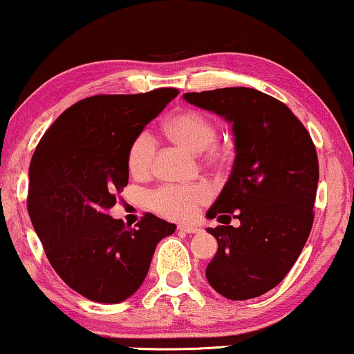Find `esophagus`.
<instances>
[{"instance_id":"esophagus-1","label":"esophagus","mask_w":354,"mask_h":354,"mask_svg":"<svg viewBox=\"0 0 354 354\" xmlns=\"http://www.w3.org/2000/svg\"><path fill=\"white\" fill-rule=\"evenodd\" d=\"M178 230L186 232V234H198L201 229H198V227H194V225H186V223H180V225H178Z\"/></svg>"}]
</instances>
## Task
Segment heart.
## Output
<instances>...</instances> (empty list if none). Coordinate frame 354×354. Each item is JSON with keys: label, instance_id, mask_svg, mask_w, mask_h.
I'll return each instance as SVG.
<instances>
[{"label": "heart", "instance_id": "b5f03b06", "mask_svg": "<svg viewBox=\"0 0 354 354\" xmlns=\"http://www.w3.org/2000/svg\"><path fill=\"white\" fill-rule=\"evenodd\" d=\"M168 138L180 144L192 153L205 151V162L221 165L225 160L223 150L214 144L217 138V124L201 111L186 109L174 114L163 125ZM155 155V140L149 132H142L133 138L127 153L129 171L136 178H145L151 171ZM210 198V191L205 185L174 186L168 185L151 192L150 204L156 212L174 221H187L194 217L201 205Z\"/></svg>", "mask_w": 354, "mask_h": 354}]
</instances>
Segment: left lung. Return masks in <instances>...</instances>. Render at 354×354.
<instances>
[{"mask_svg":"<svg viewBox=\"0 0 354 354\" xmlns=\"http://www.w3.org/2000/svg\"><path fill=\"white\" fill-rule=\"evenodd\" d=\"M183 97L230 122L235 138L230 178L205 214L225 223L207 229L218 248L205 277L230 301L259 297L284 279L310 235L315 145L284 102L258 89L218 88ZM232 218L239 222L235 227Z\"/></svg>","mask_w":354,"mask_h":354,"instance_id":"8db88e82","label":"left lung"}]
</instances>
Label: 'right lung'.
Returning <instances> with one entry per match:
<instances>
[{"label":"right lung","mask_w":354,"mask_h":354,"mask_svg":"<svg viewBox=\"0 0 354 354\" xmlns=\"http://www.w3.org/2000/svg\"><path fill=\"white\" fill-rule=\"evenodd\" d=\"M176 88L75 102L40 138L28 210L57 274L89 301L118 304L144 283L156 243L174 223L147 212L136 229L107 214L129 183V147Z\"/></svg>","instance_id":"1"}]
</instances>
